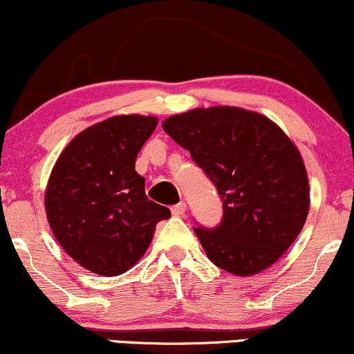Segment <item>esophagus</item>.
<instances>
[{"instance_id": "1", "label": "esophagus", "mask_w": 354, "mask_h": 354, "mask_svg": "<svg viewBox=\"0 0 354 354\" xmlns=\"http://www.w3.org/2000/svg\"><path fill=\"white\" fill-rule=\"evenodd\" d=\"M170 210H172L174 217H180V215H184L185 210H187L185 202H178V203H176V205H174Z\"/></svg>"}]
</instances>
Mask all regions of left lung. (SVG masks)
<instances>
[{
	"instance_id": "obj_1",
	"label": "left lung",
	"mask_w": 354,
	"mask_h": 354,
	"mask_svg": "<svg viewBox=\"0 0 354 354\" xmlns=\"http://www.w3.org/2000/svg\"><path fill=\"white\" fill-rule=\"evenodd\" d=\"M162 127L190 152L223 202L217 227L194 228L210 261L239 277L275 263L310 210L297 145L265 115L230 106L170 115Z\"/></svg>"
}]
</instances>
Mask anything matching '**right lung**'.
Wrapping results in <instances>:
<instances>
[{
	"mask_svg": "<svg viewBox=\"0 0 354 354\" xmlns=\"http://www.w3.org/2000/svg\"><path fill=\"white\" fill-rule=\"evenodd\" d=\"M157 127L152 115H114L74 137L54 164L44 207L59 245L102 277L126 273L151 245L167 207L149 201L136 159Z\"/></svg>",
	"mask_w": 354,
	"mask_h": 354,
	"instance_id": "add662e5",
	"label": "right lung"
}]
</instances>
